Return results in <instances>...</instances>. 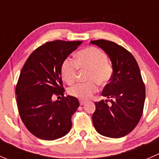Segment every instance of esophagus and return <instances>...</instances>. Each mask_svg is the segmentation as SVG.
<instances>
[{"instance_id":"obj_1","label":"esophagus","mask_w":159,"mask_h":159,"mask_svg":"<svg viewBox=\"0 0 159 159\" xmlns=\"http://www.w3.org/2000/svg\"><path fill=\"white\" fill-rule=\"evenodd\" d=\"M79 102H80V105H81V106H82V105H84V103H85V102L83 101V100H80Z\"/></svg>"}]
</instances>
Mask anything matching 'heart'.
<instances>
[{
	"label": "heart",
	"mask_w": 159,
	"mask_h": 159,
	"mask_svg": "<svg viewBox=\"0 0 159 159\" xmlns=\"http://www.w3.org/2000/svg\"><path fill=\"white\" fill-rule=\"evenodd\" d=\"M104 52L95 47H88L75 54V61L66 58L61 66L63 80L68 84L75 81L77 70H88L86 83H78L68 89V94L81 100L90 98L97 91V85H104L110 79L112 69Z\"/></svg>",
	"instance_id": "obj_1"
}]
</instances>
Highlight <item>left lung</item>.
<instances>
[{
    "instance_id": "left-lung-1",
    "label": "left lung",
    "mask_w": 159,
    "mask_h": 159,
    "mask_svg": "<svg viewBox=\"0 0 159 159\" xmlns=\"http://www.w3.org/2000/svg\"><path fill=\"white\" fill-rule=\"evenodd\" d=\"M91 44L101 48L112 63V75L105 86L102 96L111 98L95 102L92 122L95 130L107 138L126 136L138 125L143 113L145 87L133 55L112 41L98 39Z\"/></svg>"
}]
</instances>
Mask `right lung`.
Returning a JSON list of instances; mask_svg holds the SVG:
<instances>
[{
    "instance_id": "1",
    "label": "right lung",
    "mask_w": 159,
    "mask_h": 159,
    "mask_svg": "<svg viewBox=\"0 0 159 159\" xmlns=\"http://www.w3.org/2000/svg\"><path fill=\"white\" fill-rule=\"evenodd\" d=\"M83 42L55 40L37 48L21 69L16 85L17 106L26 128L34 136L53 141L65 136L72 127L71 116L79 107L71 95L64 96L61 66Z\"/></svg>"
}]
</instances>
